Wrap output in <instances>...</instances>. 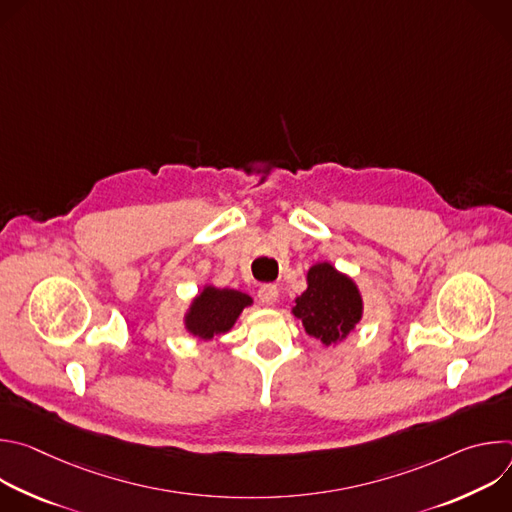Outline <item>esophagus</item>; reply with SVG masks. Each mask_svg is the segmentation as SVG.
Masks as SVG:
<instances>
[{
    "mask_svg": "<svg viewBox=\"0 0 512 512\" xmlns=\"http://www.w3.org/2000/svg\"><path fill=\"white\" fill-rule=\"evenodd\" d=\"M257 296H259L263 306H273L277 302V298H279V289L273 283H263L259 287V291H257Z\"/></svg>",
    "mask_w": 512,
    "mask_h": 512,
    "instance_id": "1",
    "label": "esophagus"
}]
</instances>
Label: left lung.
<instances>
[{"instance_id":"1","label":"left lung","mask_w":512,"mask_h":512,"mask_svg":"<svg viewBox=\"0 0 512 512\" xmlns=\"http://www.w3.org/2000/svg\"><path fill=\"white\" fill-rule=\"evenodd\" d=\"M294 314L306 332L326 346L344 338L362 316V300L356 285L330 263L308 271V289L296 298Z\"/></svg>"}]
</instances>
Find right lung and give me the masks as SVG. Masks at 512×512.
I'll use <instances>...</instances> for the list:
<instances>
[{"label": "right lung", "instance_id": "obj_1", "mask_svg": "<svg viewBox=\"0 0 512 512\" xmlns=\"http://www.w3.org/2000/svg\"><path fill=\"white\" fill-rule=\"evenodd\" d=\"M249 304L251 298L241 291L206 287L194 300L190 314L186 316V326L192 334L208 340L214 334L231 330L243 308Z\"/></svg>", "mask_w": 512, "mask_h": 512}]
</instances>
